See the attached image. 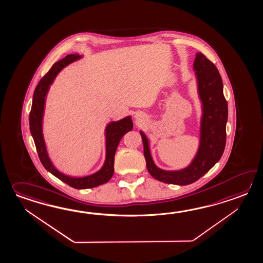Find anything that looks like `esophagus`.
<instances>
[{
    "label": "esophagus",
    "mask_w": 263,
    "mask_h": 263,
    "mask_svg": "<svg viewBox=\"0 0 263 263\" xmlns=\"http://www.w3.org/2000/svg\"><path fill=\"white\" fill-rule=\"evenodd\" d=\"M136 119H139V115H136Z\"/></svg>",
    "instance_id": "34e87169"
}]
</instances>
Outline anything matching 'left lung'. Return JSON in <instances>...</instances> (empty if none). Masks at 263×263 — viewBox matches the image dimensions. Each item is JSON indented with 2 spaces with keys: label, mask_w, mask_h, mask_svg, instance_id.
<instances>
[{
  "label": "left lung",
  "mask_w": 263,
  "mask_h": 263,
  "mask_svg": "<svg viewBox=\"0 0 263 263\" xmlns=\"http://www.w3.org/2000/svg\"><path fill=\"white\" fill-rule=\"evenodd\" d=\"M198 79L199 93L204 115L201 128V143L193 163L186 169L167 172L158 169L153 162L148 140L140 132L143 154L149 174L158 181L175 185H189L197 181L222 158L227 143L228 102L223 96L222 77L214 63L202 53L196 54L193 63Z\"/></svg>",
  "instance_id": "1"
}]
</instances>
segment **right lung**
Instances as JSON below:
<instances>
[{
    "label": "right lung",
    "instance_id": "obj_1",
    "mask_svg": "<svg viewBox=\"0 0 263 263\" xmlns=\"http://www.w3.org/2000/svg\"><path fill=\"white\" fill-rule=\"evenodd\" d=\"M80 59L77 54H68L66 58L53 65V67L43 76L35 87L33 96V103L29 114L30 131L35 141L36 152L43 167L49 171L52 175L57 176L61 181L74 189H91L98 187L108 181L114 173V157L117 150L118 145L123 135L126 134L133 128V123L131 118H124L123 120L111 123L106 127V158L103 168L98 173L86 177L73 178L59 173L53 166L48 158L46 147L42 136V115L44 109V102L47 91L50 85L53 81L54 77L65 66L71 63L76 59Z\"/></svg>",
    "mask_w": 263,
    "mask_h": 263
}]
</instances>
